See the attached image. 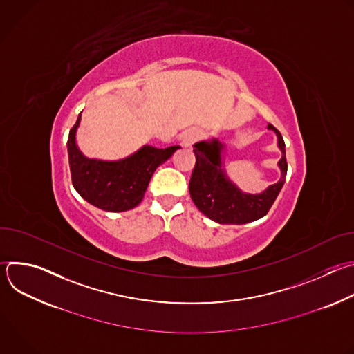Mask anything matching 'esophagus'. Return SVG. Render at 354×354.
<instances>
[{"instance_id": "1", "label": "esophagus", "mask_w": 354, "mask_h": 354, "mask_svg": "<svg viewBox=\"0 0 354 354\" xmlns=\"http://www.w3.org/2000/svg\"><path fill=\"white\" fill-rule=\"evenodd\" d=\"M198 137H200V131L197 129H189L182 134V144L185 147H190Z\"/></svg>"}]
</instances>
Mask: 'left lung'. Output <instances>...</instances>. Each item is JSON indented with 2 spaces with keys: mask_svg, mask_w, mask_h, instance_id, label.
Segmentation results:
<instances>
[{
  "mask_svg": "<svg viewBox=\"0 0 354 354\" xmlns=\"http://www.w3.org/2000/svg\"><path fill=\"white\" fill-rule=\"evenodd\" d=\"M268 129L277 134V144L281 149L279 167L281 178L277 183L269 186L258 194L242 193L225 175L221 167V144L217 138L200 141L193 147L196 164L189 182L190 197L196 207L220 224H246L266 216L277 198L287 175L286 144L280 131L269 124Z\"/></svg>",
  "mask_w": 354,
  "mask_h": 354,
  "instance_id": "1",
  "label": "left lung"
}]
</instances>
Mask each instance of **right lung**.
<instances>
[{
	"mask_svg": "<svg viewBox=\"0 0 354 354\" xmlns=\"http://www.w3.org/2000/svg\"><path fill=\"white\" fill-rule=\"evenodd\" d=\"M80 120L81 113L67 141L71 180L82 198L105 212L120 213L138 206L156 169L180 148L179 145L168 148L144 145L124 160H89L75 142Z\"/></svg>",
	"mask_w": 354,
	"mask_h": 354,
	"instance_id": "right-lung-1",
	"label": "right lung"
}]
</instances>
